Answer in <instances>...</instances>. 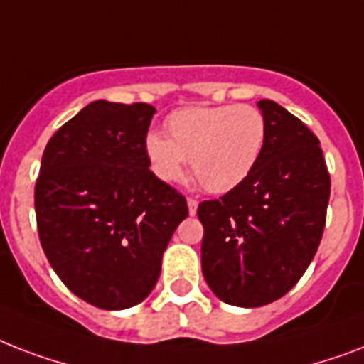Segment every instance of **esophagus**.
Returning a JSON list of instances; mask_svg holds the SVG:
<instances>
[{
    "mask_svg": "<svg viewBox=\"0 0 364 364\" xmlns=\"http://www.w3.org/2000/svg\"><path fill=\"white\" fill-rule=\"evenodd\" d=\"M187 205H188V213H191V215H196V210H198V200L187 198Z\"/></svg>",
    "mask_w": 364,
    "mask_h": 364,
    "instance_id": "1",
    "label": "esophagus"
}]
</instances>
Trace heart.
I'll use <instances>...</instances> for the list:
<instances>
[{"mask_svg":"<svg viewBox=\"0 0 364 364\" xmlns=\"http://www.w3.org/2000/svg\"><path fill=\"white\" fill-rule=\"evenodd\" d=\"M168 137H145L154 173L164 181L179 179L191 160L194 179L208 193L232 191L253 171L266 143V119L253 105L187 107L171 113Z\"/></svg>","mask_w":364,"mask_h":364,"instance_id":"1","label":"heart"}]
</instances>
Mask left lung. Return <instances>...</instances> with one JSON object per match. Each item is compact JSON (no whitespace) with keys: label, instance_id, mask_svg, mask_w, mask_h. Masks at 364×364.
Instances as JSON below:
<instances>
[{"label":"left lung","instance_id":"left-lung-1","mask_svg":"<svg viewBox=\"0 0 364 364\" xmlns=\"http://www.w3.org/2000/svg\"><path fill=\"white\" fill-rule=\"evenodd\" d=\"M266 143L238 187L204 200L202 272L227 304L259 308L282 299L310 266L327 219L331 176L319 139L272 100H260Z\"/></svg>","mask_w":364,"mask_h":364}]
</instances>
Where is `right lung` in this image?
Instances as JSON below:
<instances>
[{"instance_id": "right-lung-1", "label": "right lung", "mask_w": 364, "mask_h": 364, "mask_svg": "<svg viewBox=\"0 0 364 364\" xmlns=\"http://www.w3.org/2000/svg\"><path fill=\"white\" fill-rule=\"evenodd\" d=\"M149 104L96 100L48 139L36 183L39 242L71 293L102 310L139 304L187 200L149 170Z\"/></svg>"}]
</instances>
